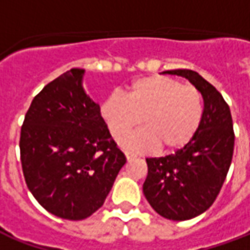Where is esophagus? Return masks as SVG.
<instances>
[{
  "mask_svg": "<svg viewBox=\"0 0 250 250\" xmlns=\"http://www.w3.org/2000/svg\"><path fill=\"white\" fill-rule=\"evenodd\" d=\"M125 158H127V161H132V159H135V158H136L135 154H134V152H131V151H125Z\"/></svg>",
  "mask_w": 250,
  "mask_h": 250,
  "instance_id": "obj_1",
  "label": "esophagus"
}]
</instances>
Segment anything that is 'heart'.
<instances>
[{
  "instance_id": "heart-1",
  "label": "heart",
  "mask_w": 250,
  "mask_h": 250,
  "mask_svg": "<svg viewBox=\"0 0 250 250\" xmlns=\"http://www.w3.org/2000/svg\"><path fill=\"white\" fill-rule=\"evenodd\" d=\"M202 115L198 88L167 76L138 79L123 95L112 93L100 105V116L116 141L135 130L142 120L145 128L123 141V146L135 151L182 148L198 131Z\"/></svg>"
}]
</instances>
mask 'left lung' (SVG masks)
<instances>
[{
    "mask_svg": "<svg viewBox=\"0 0 250 250\" xmlns=\"http://www.w3.org/2000/svg\"><path fill=\"white\" fill-rule=\"evenodd\" d=\"M163 73L188 79L204 99L198 131L186 146L171 155L147 158L145 197L158 214L186 221L209 209L220 194L230 167L234 131L229 105L209 82L191 69Z\"/></svg>",
    "mask_w": 250,
    "mask_h": 250,
    "instance_id": "8db88e82",
    "label": "left lung"
}]
</instances>
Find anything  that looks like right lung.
<instances>
[{
	"mask_svg": "<svg viewBox=\"0 0 250 250\" xmlns=\"http://www.w3.org/2000/svg\"><path fill=\"white\" fill-rule=\"evenodd\" d=\"M83 75L72 68L48 83L32 100L20 136L30 193L49 213L71 221L103 206L125 163L99 104L83 89Z\"/></svg>",
	"mask_w": 250,
	"mask_h": 250,
	"instance_id": "1",
	"label": "right lung"
}]
</instances>
